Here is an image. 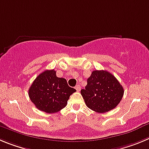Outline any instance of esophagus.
I'll return each instance as SVG.
<instances>
[{
    "label": "esophagus",
    "instance_id": "1",
    "mask_svg": "<svg viewBox=\"0 0 149 149\" xmlns=\"http://www.w3.org/2000/svg\"><path fill=\"white\" fill-rule=\"evenodd\" d=\"M75 88H76V90L77 91H80V90H81V87H80V85H79V84L76 85V86L75 87Z\"/></svg>",
    "mask_w": 149,
    "mask_h": 149
}]
</instances>
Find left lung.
I'll return each mask as SVG.
<instances>
[{
    "label": "left lung",
    "instance_id": "obj_1",
    "mask_svg": "<svg viewBox=\"0 0 149 149\" xmlns=\"http://www.w3.org/2000/svg\"><path fill=\"white\" fill-rule=\"evenodd\" d=\"M81 94L90 109L104 113L120 102L124 89L114 76L106 70H93Z\"/></svg>",
    "mask_w": 149,
    "mask_h": 149
}]
</instances>
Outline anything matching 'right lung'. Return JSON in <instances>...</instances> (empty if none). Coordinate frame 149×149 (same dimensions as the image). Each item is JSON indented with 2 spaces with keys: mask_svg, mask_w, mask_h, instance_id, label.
I'll return each mask as SVG.
<instances>
[{
  "mask_svg": "<svg viewBox=\"0 0 149 149\" xmlns=\"http://www.w3.org/2000/svg\"><path fill=\"white\" fill-rule=\"evenodd\" d=\"M76 91L69 87L65 79L57 77L54 70H47L31 84L29 96L38 110L53 113L65 108L70 96Z\"/></svg>",
  "mask_w": 149,
  "mask_h": 149,
  "instance_id": "obj_1",
  "label": "right lung"
}]
</instances>
